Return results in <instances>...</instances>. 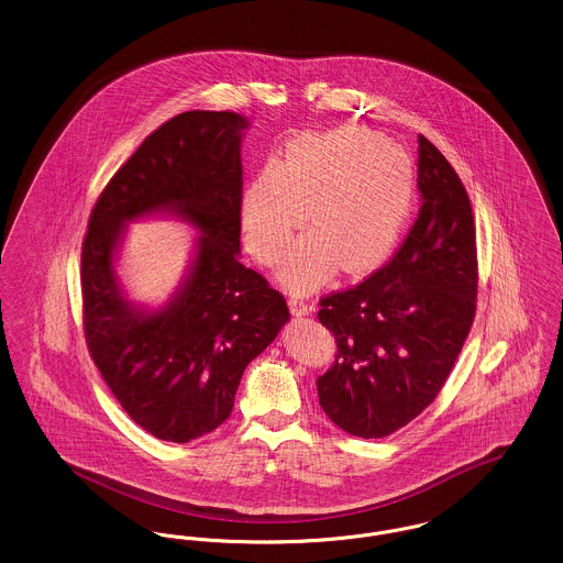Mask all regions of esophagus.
<instances>
[{
  "mask_svg": "<svg viewBox=\"0 0 563 563\" xmlns=\"http://www.w3.org/2000/svg\"><path fill=\"white\" fill-rule=\"evenodd\" d=\"M289 308L294 317H308L312 312V306H308V301H303V297L291 295L289 297Z\"/></svg>",
  "mask_w": 563,
  "mask_h": 563,
  "instance_id": "obj_1",
  "label": "esophagus"
}]
</instances>
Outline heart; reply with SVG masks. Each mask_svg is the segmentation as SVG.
<instances>
[{
  "label": "heart",
  "mask_w": 563,
  "mask_h": 563,
  "mask_svg": "<svg viewBox=\"0 0 563 563\" xmlns=\"http://www.w3.org/2000/svg\"><path fill=\"white\" fill-rule=\"evenodd\" d=\"M413 191V162L382 134H308L244 189L242 234L260 262L276 264L308 209L312 232L295 242L280 280L291 291H312L335 264L344 272L379 264L401 234Z\"/></svg>",
  "instance_id": "b5f03b06"
}]
</instances>
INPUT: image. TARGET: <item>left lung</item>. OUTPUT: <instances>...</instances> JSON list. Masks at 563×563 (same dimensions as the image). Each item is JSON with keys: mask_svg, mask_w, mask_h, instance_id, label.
Instances as JSON below:
<instances>
[{"mask_svg": "<svg viewBox=\"0 0 563 563\" xmlns=\"http://www.w3.org/2000/svg\"><path fill=\"white\" fill-rule=\"evenodd\" d=\"M422 209L397 255L321 299L333 365L319 375L322 411L363 439L420 416L454 367L475 317L477 246L471 200L452 164L418 134Z\"/></svg>", "mask_w": 563, "mask_h": 563, "instance_id": "left-lung-1", "label": "left lung"}]
</instances>
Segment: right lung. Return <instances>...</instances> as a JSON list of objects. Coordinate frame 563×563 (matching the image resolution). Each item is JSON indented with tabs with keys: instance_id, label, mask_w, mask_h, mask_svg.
<instances>
[{
	"instance_id": "add662e5",
	"label": "right lung",
	"mask_w": 563,
	"mask_h": 563,
	"mask_svg": "<svg viewBox=\"0 0 563 563\" xmlns=\"http://www.w3.org/2000/svg\"><path fill=\"white\" fill-rule=\"evenodd\" d=\"M234 111H186L150 134L99 196L81 246L84 331L109 390L162 441L228 420L246 365L289 321L285 297L241 264V145ZM177 218L196 232L189 269L162 307L131 300L117 260L128 223Z\"/></svg>"
}]
</instances>
